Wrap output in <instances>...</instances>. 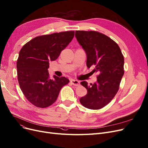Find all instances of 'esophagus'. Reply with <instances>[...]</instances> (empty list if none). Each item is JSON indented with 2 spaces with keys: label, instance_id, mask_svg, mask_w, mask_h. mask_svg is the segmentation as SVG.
I'll list each match as a JSON object with an SVG mask.
<instances>
[{
  "label": "esophagus",
  "instance_id": "1",
  "mask_svg": "<svg viewBox=\"0 0 148 148\" xmlns=\"http://www.w3.org/2000/svg\"><path fill=\"white\" fill-rule=\"evenodd\" d=\"M70 82H71V84H72L73 85H75V86H78V85H80V82L79 80H77L71 79Z\"/></svg>",
  "mask_w": 148,
  "mask_h": 148
}]
</instances>
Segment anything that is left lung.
<instances>
[{
    "mask_svg": "<svg viewBox=\"0 0 148 148\" xmlns=\"http://www.w3.org/2000/svg\"><path fill=\"white\" fill-rule=\"evenodd\" d=\"M76 39L86 55V66H95L97 81L80 83L87 94L80 102L87 108L98 110L110 102L117 93L124 75V60L119 46L110 38L95 31H75Z\"/></svg>",
    "mask_w": 148,
    "mask_h": 148,
    "instance_id": "1",
    "label": "left lung"
}]
</instances>
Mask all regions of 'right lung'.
I'll return each instance as SVG.
<instances>
[{"label":"right lung","instance_id":"1","mask_svg":"<svg viewBox=\"0 0 148 148\" xmlns=\"http://www.w3.org/2000/svg\"><path fill=\"white\" fill-rule=\"evenodd\" d=\"M74 31L35 37L22 47L16 63L21 91L30 103L45 108L57 100L60 90L69 82L64 77H49V62L55 61L72 41Z\"/></svg>","mask_w":148,"mask_h":148}]
</instances>
